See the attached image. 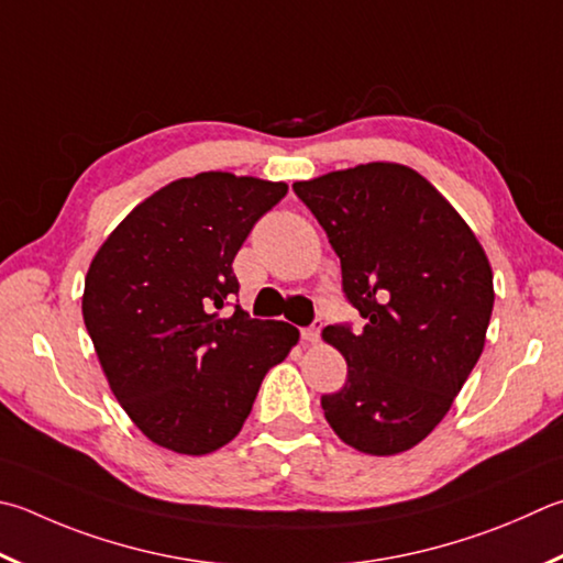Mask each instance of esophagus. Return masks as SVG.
I'll list each match as a JSON object with an SVG mask.
<instances>
[{
	"label": "esophagus",
	"mask_w": 563,
	"mask_h": 563,
	"mask_svg": "<svg viewBox=\"0 0 563 563\" xmlns=\"http://www.w3.org/2000/svg\"><path fill=\"white\" fill-rule=\"evenodd\" d=\"M320 332H322V320H314L310 327H305L302 330V340L310 344H317L320 342Z\"/></svg>",
	"instance_id": "esophagus-1"
}]
</instances>
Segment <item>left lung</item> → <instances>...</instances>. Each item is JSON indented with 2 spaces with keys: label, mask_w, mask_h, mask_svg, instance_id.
I'll return each instance as SVG.
<instances>
[{
  "label": "left lung",
  "mask_w": 563,
  "mask_h": 563,
  "mask_svg": "<svg viewBox=\"0 0 563 563\" xmlns=\"http://www.w3.org/2000/svg\"><path fill=\"white\" fill-rule=\"evenodd\" d=\"M342 265L346 302L364 317L324 327L346 384L322 411L346 445L404 453L433 431L477 364L493 314V271L475 233L431 181L372 162L295 181Z\"/></svg>",
  "instance_id": "obj_1"
}]
</instances>
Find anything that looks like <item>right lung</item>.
<instances>
[{
	"label": "right lung",
	"mask_w": 563,
	"mask_h": 563,
	"mask_svg": "<svg viewBox=\"0 0 563 563\" xmlns=\"http://www.w3.org/2000/svg\"><path fill=\"white\" fill-rule=\"evenodd\" d=\"M288 184L201 172L132 209L86 275L84 322L112 394L152 443L207 455L239 435L300 332L253 320L233 275ZM231 307V311L225 308Z\"/></svg>",
	"instance_id": "1"
}]
</instances>
